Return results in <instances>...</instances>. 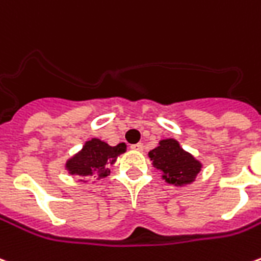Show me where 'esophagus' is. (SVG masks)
<instances>
[{
	"instance_id": "esophagus-1",
	"label": "esophagus",
	"mask_w": 261,
	"mask_h": 261,
	"mask_svg": "<svg viewBox=\"0 0 261 261\" xmlns=\"http://www.w3.org/2000/svg\"><path fill=\"white\" fill-rule=\"evenodd\" d=\"M131 148L134 149V151H143L144 145L141 143H138V144H134V145H131Z\"/></svg>"
}]
</instances>
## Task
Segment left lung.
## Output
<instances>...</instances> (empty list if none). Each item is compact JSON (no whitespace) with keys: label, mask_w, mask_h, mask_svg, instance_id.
I'll return each mask as SVG.
<instances>
[{"label":"left lung","mask_w":261,"mask_h":261,"mask_svg":"<svg viewBox=\"0 0 261 261\" xmlns=\"http://www.w3.org/2000/svg\"><path fill=\"white\" fill-rule=\"evenodd\" d=\"M148 156L154 168L161 172L162 179L175 187H185L195 181L202 169V164L192 154L182 148L175 138L161 140Z\"/></svg>","instance_id":"left-lung-1"}]
</instances>
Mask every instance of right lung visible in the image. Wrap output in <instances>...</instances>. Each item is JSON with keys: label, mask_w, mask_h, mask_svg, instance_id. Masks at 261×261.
Listing matches in <instances>:
<instances>
[{"label": "right lung", "mask_w": 261, "mask_h": 261, "mask_svg": "<svg viewBox=\"0 0 261 261\" xmlns=\"http://www.w3.org/2000/svg\"><path fill=\"white\" fill-rule=\"evenodd\" d=\"M125 149L127 145L124 143L112 147L100 138H92L85 143L77 154L67 160L65 168L70 175H77L80 178H106L110 175V165L116 162L120 154L125 152ZM80 181L86 182L83 179Z\"/></svg>", "instance_id": "obj_1"}]
</instances>
